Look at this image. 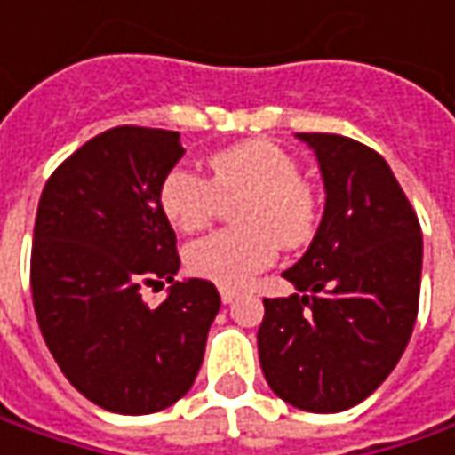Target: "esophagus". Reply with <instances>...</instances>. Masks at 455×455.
<instances>
[{"label": "esophagus", "mask_w": 455, "mask_h": 455, "mask_svg": "<svg viewBox=\"0 0 455 455\" xmlns=\"http://www.w3.org/2000/svg\"><path fill=\"white\" fill-rule=\"evenodd\" d=\"M235 291L233 289H220V299H222V304H233L235 301Z\"/></svg>", "instance_id": "34e87169"}]
</instances>
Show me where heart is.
<instances>
[{
    "label": "heart",
    "mask_w": 455,
    "mask_h": 455,
    "mask_svg": "<svg viewBox=\"0 0 455 455\" xmlns=\"http://www.w3.org/2000/svg\"><path fill=\"white\" fill-rule=\"evenodd\" d=\"M207 169L210 180L174 166L159 184V210L180 233L202 230L220 200L243 195L233 210L240 228L189 243L187 271L222 289H240L271 266L278 243L299 248L311 240L319 202L289 151L266 139H248L215 151Z\"/></svg>",
    "instance_id": "heart-1"
}]
</instances>
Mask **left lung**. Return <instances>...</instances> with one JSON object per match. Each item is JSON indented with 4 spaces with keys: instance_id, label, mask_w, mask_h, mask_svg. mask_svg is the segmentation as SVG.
I'll return each mask as SVG.
<instances>
[{
    "instance_id": "8db88e82",
    "label": "left lung",
    "mask_w": 455,
    "mask_h": 455,
    "mask_svg": "<svg viewBox=\"0 0 455 455\" xmlns=\"http://www.w3.org/2000/svg\"><path fill=\"white\" fill-rule=\"evenodd\" d=\"M322 169L326 204L296 293L263 299L258 355L266 382L299 411L341 412L400 362L420 301V222L375 149L339 133H296Z\"/></svg>"
}]
</instances>
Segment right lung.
<instances>
[{
  "instance_id": "add662e5",
  "label": "right lung",
  "mask_w": 455,
  "mask_h": 455,
  "mask_svg": "<svg viewBox=\"0 0 455 455\" xmlns=\"http://www.w3.org/2000/svg\"><path fill=\"white\" fill-rule=\"evenodd\" d=\"M180 133L116 126L47 180L35 218L29 286L44 344L98 408L149 415L192 387L220 311L210 281H174L177 235L159 184L182 159ZM172 283L149 307L144 285Z\"/></svg>"
}]
</instances>
